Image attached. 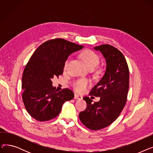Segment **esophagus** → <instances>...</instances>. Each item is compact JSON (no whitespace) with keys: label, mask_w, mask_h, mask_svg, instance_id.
<instances>
[{"label":"esophagus","mask_w":153,"mask_h":153,"mask_svg":"<svg viewBox=\"0 0 153 153\" xmlns=\"http://www.w3.org/2000/svg\"><path fill=\"white\" fill-rule=\"evenodd\" d=\"M74 99H75L81 100V99H82V96L75 94H74Z\"/></svg>","instance_id":"1"}]
</instances>
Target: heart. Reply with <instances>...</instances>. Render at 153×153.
I'll use <instances>...</instances> for the list:
<instances>
[{"label":"heart","mask_w":153,"mask_h":153,"mask_svg":"<svg viewBox=\"0 0 153 153\" xmlns=\"http://www.w3.org/2000/svg\"><path fill=\"white\" fill-rule=\"evenodd\" d=\"M81 57L89 69H94L100 62V59L98 55L91 50H88L84 51L81 53ZM69 62V59L66 60L64 66V69L67 68ZM90 81L87 79H78L72 82V85L76 91L81 93L85 91L87 87L90 85Z\"/></svg>","instance_id":"b5f03b06"}]
</instances>
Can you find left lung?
<instances>
[{
  "instance_id": "1",
  "label": "left lung",
  "mask_w": 153,
  "mask_h": 153,
  "mask_svg": "<svg viewBox=\"0 0 153 153\" xmlns=\"http://www.w3.org/2000/svg\"><path fill=\"white\" fill-rule=\"evenodd\" d=\"M94 49L102 53L107 62L105 74L89 93L100 97V100L92 103L89 97H83L87 107L79 117L87 128L99 130L113 123L125 105L129 89V68L125 56L115 47L102 45Z\"/></svg>"
}]
</instances>
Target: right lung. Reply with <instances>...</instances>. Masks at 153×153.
I'll use <instances>...</instances> for the list:
<instances>
[{"label":"right lung","mask_w":153,"mask_h":153,"mask_svg":"<svg viewBox=\"0 0 153 153\" xmlns=\"http://www.w3.org/2000/svg\"><path fill=\"white\" fill-rule=\"evenodd\" d=\"M83 47L55 38L44 42L31 55L24 69L22 83V100L31 117L39 122L52 120L59 114L64 102L74 98V92L69 89L56 90L51 79L62 74L68 56Z\"/></svg>","instance_id":"obj_1"}]
</instances>
